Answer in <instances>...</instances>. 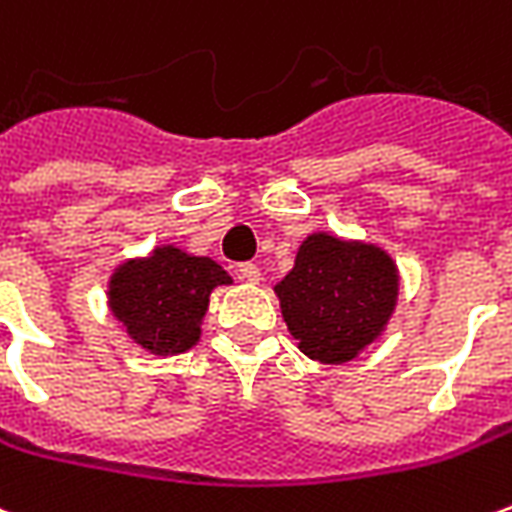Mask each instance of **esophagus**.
Wrapping results in <instances>:
<instances>
[{"label":"esophagus","instance_id":"1","mask_svg":"<svg viewBox=\"0 0 512 512\" xmlns=\"http://www.w3.org/2000/svg\"><path fill=\"white\" fill-rule=\"evenodd\" d=\"M238 277L244 279V282H260V268L255 263H241L238 266Z\"/></svg>","mask_w":512,"mask_h":512}]
</instances>
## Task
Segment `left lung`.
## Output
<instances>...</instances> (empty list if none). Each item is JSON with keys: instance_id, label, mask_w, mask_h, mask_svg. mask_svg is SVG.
Segmentation results:
<instances>
[{"instance_id": "1", "label": "left lung", "mask_w": 512, "mask_h": 512, "mask_svg": "<svg viewBox=\"0 0 512 512\" xmlns=\"http://www.w3.org/2000/svg\"><path fill=\"white\" fill-rule=\"evenodd\" d=\"M282 318L310 359L343 365L376 340L397 301V268L378 246L315 233L277 288Z\"/></svg>"}]
</instances>
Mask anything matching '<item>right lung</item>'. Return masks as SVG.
Instances as JSON below:
<instances>
[{"mask_svg":"<svg viewBox=\"0 0 512 512\" xmlns=\"http://www.w3.org/2000/svg\"><path fill=\"white\" fill-rule=\"evenodd\" d=\"M216 285H230V277L211 257L161 246L117 268L109 282V307L150 354H183L200 340V321Z\"/></svg>","mask_w":512,"mask_h":512,"instance_id":"1","label":"right lung"}]
</instances>
